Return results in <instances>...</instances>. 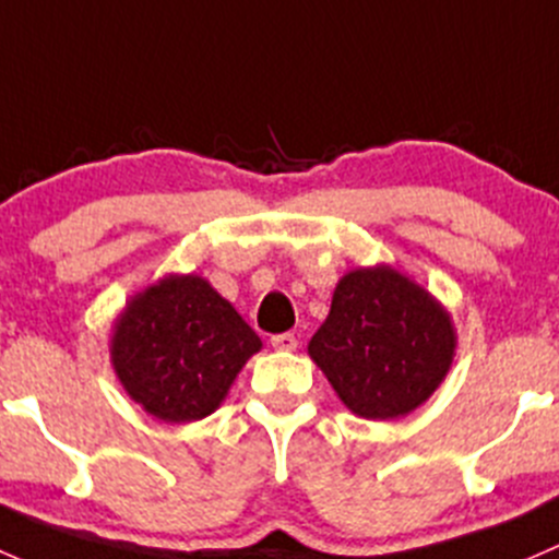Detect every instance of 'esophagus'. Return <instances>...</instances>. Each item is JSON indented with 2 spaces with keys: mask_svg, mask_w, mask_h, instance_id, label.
Instances as JSON below:
<instances>
[{
  "mask_svg": "<svg viewBox=\"0 0 559 559\" xmlns=\"http://www.w3.org/2000/svg\"><path fill=\"white\" fill-rule=\"evenodd\" d=\"M296 336L293 333H274L272 336V347L280 349V353H293L296 349Z\"/></svg>",
  "mask_w": 559,
  "mask_h": 559,
  "instance_id": "esophagus-1",
  "label": "esophagus"
}]
</instances>
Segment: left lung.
<instances>
[{"label":"left lung","mask_w":559,"mask_h":559,"mask_svg":"<svg viewBox=\"0 0 559 559\" xmlns=\"http://www.w3.org/2000/svg\"><path fill=\"white\" fill-rule=\"evenodd\" d=\"M307 349L349 412L399 419L444 382L457 331L428 287L390 263H377L336 282L331 312Z\"/></svg>","instance_id":"8db88e82"}]
</instances>
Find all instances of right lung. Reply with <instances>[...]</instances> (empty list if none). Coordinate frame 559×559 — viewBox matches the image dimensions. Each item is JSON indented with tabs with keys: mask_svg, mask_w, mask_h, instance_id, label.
Returning <instances> with one entry per match:
<instances>
[{
	"mask_svg": "<svg viewBox=\"0 0 559 559\" xmlns=\"http://www.w3.org/2000/svg\"><path fill=\"white\" fill-rule=\"evenodd\" d=\"M263 342L199 274H164L134 293L109 333L126 395L160 423L204 419Z\"/></svg>",
	"mask_w": 559,
	"mask_h": 559,
	"instance_id": "obj_1",
	"label": "right lung"
}]
</instances>
